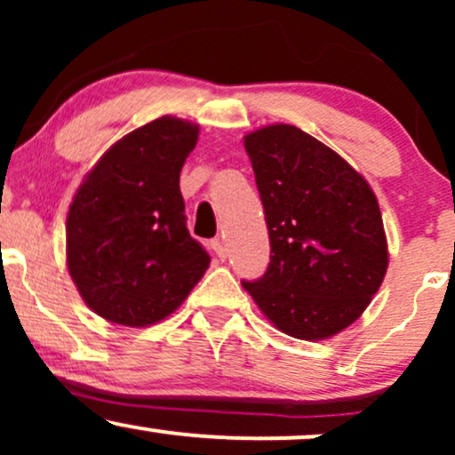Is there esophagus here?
Returning a JSON list of instances; mask_svg holds the SVG:
<instances>
[{
    "instance_id": "obj_1",
    "label": "esophagus",
    "mask_w": 455,
    "mask_h": 455,
    "mask_svg": "<svg viewBox=\"0 0 455 455\" xmlns=\"http://www.w3.org/2000/svg\"><path fill=\"white\" fill-rule=\"evenodd\" d=\"M212 250H213V252H216V257L220 259V260L227 259V245H224V242H222L220 237L212 239Z\"/></svg>"
}]
</instances>
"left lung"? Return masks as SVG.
I'll return each instance as SVG.
<instances>
[{"instance_id": "8db88e82", "label": "left lung", "mask_w": 455, "mask_h": 455, "mask_svg": "<svg viewBox=\"0 0 455 455\" xmlns=\"http://www.w3.org/2000/svg\"><path fill=\"white\" fill-rule=\"evenodd\" d=\"M265 220L267 271L242 282L263 315L299 340H325L362 316L387 271L372 188L304 130L274 124L245 134Z\"/></svg>"}]
</instances>
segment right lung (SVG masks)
<instances>
[{
	"instance_id": "obj_1",
	"label": "right lung",
	"mask_w": 455,
	"mask_h": 455,
	"mask_svg": "<svg viewBox=\"0 0 455 455\" xmlns=\"http://www.w3.org/2000/svg\"><path fill=\"white\" fill-rule=\"evenodd\" d=\"M196 139V124L154 119L117 140L76 190L66 222L68 271L98 316L154 325L210 267V254L188 233L180 190Z\"/></svg>"
}]
</instances>
